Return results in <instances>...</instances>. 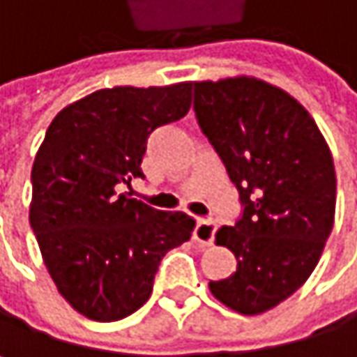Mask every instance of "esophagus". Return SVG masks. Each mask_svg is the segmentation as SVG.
Wrapping results in <instances>:
<instances>
[{
    "label": "esophagus",
    "mask_w": 357,
    "mask_h": 357,
    "mask_svg": "<svg viewBox=\"0 0 357 357\" xmlns=\"http://www.w3.org/2000/svg\"><path fill=\"white\" fill-rule=\"evenodd\" d=\"M215 231H217V223L213 219H198L194 227V240L202 246H208L215 240Z\"/></svg>",
    "instance_id": "34e87169"
}]
</instances>
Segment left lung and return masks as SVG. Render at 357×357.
<instances>
[{
	"mask_svg": "<svg viewBox=\"0 0 357 357\" xmlns=\"http://www.w3.org/2000/svg\"><path fill=\"white\" fill-rule=\"evenodd\" d=\"M194 111L242 204L236 223L215 236L238 268L208 287L240 314L266 312L306 283L331 236V151L306 109L256 78L194 82Z\"/></svg>",
	"mask_w": 357,
	"mask_h": 357,
	"instance_id": "1",
	"label": "left lung"
}]
</instances>
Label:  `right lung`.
I'll return each mask as SVG.
<instances>
[{"mask_svg":"<svg viewBox=\"0 0 357 357\" xmlns=\"http://www.w3.org/2000/svg\"><path fill=\"white\" fill-rule=\"evenodd\" d=\"M192 82L97 91L51 121L33 165L31 227L57 291L86 319L119 321L153 294L161 258L194 219L119 194L144 178L149 136L181 119Z\"/></svg>","mask_w":357,"mask_h":357,"instance_id":"add662e5","label":"right lung"}]
</instances>
